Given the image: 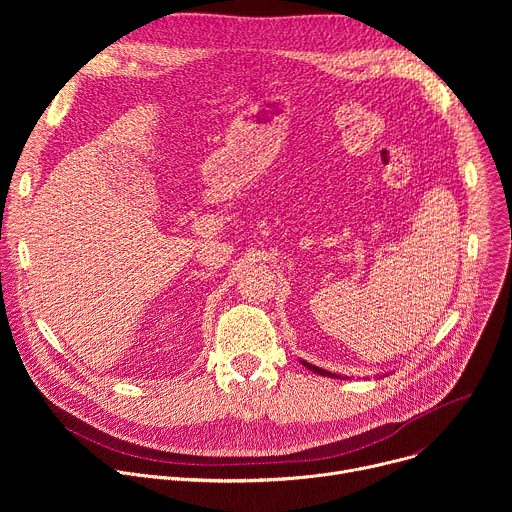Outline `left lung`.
I'll return each instance as SVG.
<instances>
[{"label":"left lung","mask_w":512,"mask_h":512,"mask_svg":"<svg viewBox=\"0 0 512 512\" xmlns=\"http://www.w3.org/2000/svg\"><path fill=\"white\" fill-rule=\"evenodd\" d=\"M304 362V360H302ZM304 367H308L310 371H314V373H318V375H324V377H334L332 373H328V371H324V369H318V367H314V364H310V362H304Z\"/></svg>","instance_id":"left-lung-1"}]
</instances>
